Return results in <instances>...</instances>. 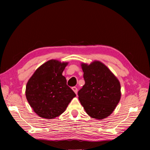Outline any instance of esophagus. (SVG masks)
<instances>
[{
  "mask_svg": "<svg viewBox=\"0 0 150 150\" xmlns=\"http://www.w3.org/2000/svg\"><path fill=\"white\" fill-rule=\"evenodd\" d=\"M72 89L73 90V91L77 94V93H78V88H77L76 87H72Z\"/></svg>",
  "mask_w": 150,
  "mask_h": 150,
  "instance_id": "esophagus-1",
  "label": "esophagus"
}]
</instances>
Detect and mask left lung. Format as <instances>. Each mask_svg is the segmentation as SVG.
Here are the masks:
<instances>
[{
    "mask_svg": "<svg viewBox=\"0 0 150 150\" xmlns=\"http://www.w3.org/2000/svg\"><path fill=\"white\" fill-rule=\"evenodd\" d=\"M85 84L78 91L79 100L86 113L102 120L115 110L121 98L120 81L102 62L82 63Z\"/></svg>",
    "mask_w": 150,
    "mask_h": 150,
    "instance_id": "8db88e82",
    "label": "left lung"
}]
</instances>
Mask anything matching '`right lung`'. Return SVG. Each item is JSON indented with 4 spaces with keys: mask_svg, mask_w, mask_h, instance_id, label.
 Masks as SVG:
<instances>
[{
    "mask_svg": "<svg viewBox=\"0 0 150 150\" xmlns=\"http://www.w3.org/2000/svg\"><path fill=\"white\" fill-rule=\"evenodd\" d=\"M67 64L49 60L38 68L27 83V100L40 117L51 120L61 115L76 96L62 74Z\"/></svg>",
    "mask_w": 150,
    "mask_h": 150,
    "instance_id": "add662e5",
    "label": "right lung"
}]
</instances>
